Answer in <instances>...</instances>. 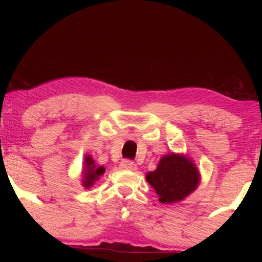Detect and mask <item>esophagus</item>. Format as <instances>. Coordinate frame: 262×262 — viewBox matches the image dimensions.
Here are the masks:
<instances>
[{
  "instance_id": "1",
  "label": "esophagus",
  "mask_w": 262,
  "mask_h": 262,
  "mask_svg": "<svg viewBox=\"0 0 262 262\" xmlns=\"http://www.w3.org/2000/svg\"><path fill=\"white\" fill-rule=\"evenodd\" d=\"M120 168L124 170H135L136 164L130 160H122L120 162Z\"/></svg>"
}]
</instances>
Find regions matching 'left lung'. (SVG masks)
Returning a JSON list of instances; mask_svg holds the SVG:
<instances>
[{
  "mask_svg": "<svg viewBox=\"0 0 262 262\" xmlns=\"http://www.w3.org/2000/svg\"><path fill=\"white\" fill-rule=\"evenodd\" d=\"M146 181L159 194L160 203L171 204L180 202L196 190L200 174L190 159L171 153L160 160L157 170L148 172Z\"/></svg>",
  "mask_w": 262,
  "mask_h": 262,
  "instance_id": "8db88e82",
  "label": "left lung"
}]
</instances>
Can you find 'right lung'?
Segmentation results:
<instances>
[{"label": "right lung", "mask_w": 262, "mask_h": 262, "mask_svg": "<svg viewBox=\"0 0 262 262\" xmlns=\"http://www.w3.org/2000/svg\"><path fill=\"white\" fill-rule=\"evenodd\" d=\"M104 166L97 165L90 155L84 158V166H83V179L82 185L84 188H91L94 182L99 180V178L104 173Z\"/></svg>", "instance_id": "right-lung-1"}]
</instances>
